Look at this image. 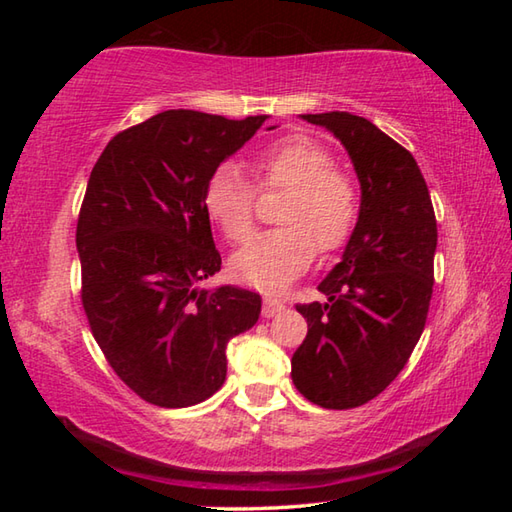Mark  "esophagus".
I'll list each match as a JSON object with an SVG mask.
<instances>
[{"label": "esophagus", "instance_id": "obj_1", "mask_svg": "<svg viewBox=\"0 0 512 512\" xmlns=\"http://www.w3.org/2000/svg\"><path fill=\"white\" fill-rule=\"evenodd\" d=\"M284 309V302L277 300V298H264V316L266 318H273L275 314H280Z\"/></svg>", "mask_w": 512, "mask_h": 512}]
</instances>
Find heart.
Instances as JSON below:
<instances>
[{
  "label": "heart",
  "instance_id": "b5f03b06",
  "mask_svg": "<svg viewBox=\"0 0 512 512\" xmlns=\"http://www.w3.org/2000/svg\"><path fill=\"white\" fill-rule=\"evenodd\" d=\"M250 167L262 189H287L280 223L232 257V275L248 287L280 291L323 250L341 248L359 216V189L332 153L309 135H287L259 149ZM257 189L237 164L223 162L207 178L203 207L230 241H244L255 221Z\"/></svg>",
  "mask_w": 512,
  "mask_h": 512
}]
</instances>
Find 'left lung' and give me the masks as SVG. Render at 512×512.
<instances>
[{"mask_svg":"<svg viewBox=\"0 0 512 512\" xmlns=\"http://www.w3.org/2000/svg\"><path fill=\"white\" fill-rule=\"evenodd\" d=\"M339 140L361 185L359 219L341 262L296 309L307 336L291 357L298 391L323 409H354L406 366L427 323L436 214L418 162L372 121L350 112L300 115Z\"/></svg>","mask_w":512,"mask_h":512,"instance_id":"1","label":"left lung"}]
</instances>
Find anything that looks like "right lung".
<instances>
[{
  "label": "right lung",
  "instance_id": "obj_1",
  "mask_svg": "<svg viewBox=\"0 0 512 512\" xmlns=\"http://www.w3.org/2000/svg\"><path fill=\"white\" fill-rule=\"evenodd\" d=\"M266 119L164 110L112 137L90 173L76 225L83 309L117 377L162 409L219 391L228 341L262 311L259 293L198 282L221 271L207 178Z\"/></svg>",
  "mask_w": 512,
  "mask_h": 512
}]
</instances>
